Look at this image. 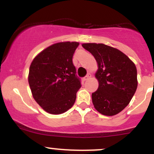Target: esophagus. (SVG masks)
Here are the masks:
<instances>
[{"label": "esophagus", "instance_id": "34e87169", "mask_svg": "<svg viewBox=\"0 0 154 154\" xmlns=\"http://www.w3.org/2000/svg\"><path fill=\"white\" fill-rule=\"evenodd\" d=\"M91 74H88V75H86L85 77H84V78H83V80L86 81V80H88V79H89L90 78H91Z\"/></svg>", "mask_w": 154, "mask_h": 154}]
</instances>
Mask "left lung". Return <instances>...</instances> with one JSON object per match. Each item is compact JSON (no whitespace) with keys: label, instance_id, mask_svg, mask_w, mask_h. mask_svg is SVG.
Returning a JSON list of instances; mask_svg holds the SVG:
<instances>
[{"label":"left lung","instance_id":"left-lung-1","mask_svg":"<svg viewBox=\"0 0 154 154\" xmlns=\"http://www.w3.org/2000/svg\"><path fill=\"white\" fill-rule=\"evenodd\" d=\"M98 63L95 73L99 85L92 93L95 109L105 116H114L128 105L137 87V69L124 53L103 43H83Z\"/></svg>","mask_w":154,"mask_h":154}]
</instances>
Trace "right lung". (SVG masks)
Segmentation results:
<instances>
[{"mask_svg": "<svg viewBox=\"0 0 154 154\" xmlns=\"http://www.w3.org/2000/svg\"><path fill=\"white\" fill-rule=\"evenodd\" d=\"M77 42H61L44 49L29 66L28 82L35 101L51 114L66 112L81 88L72 62Z\"/></svg>", "mask_w": 154, "mask_h": 154, "instance_id": "1", "label": "right lung"}]
</instances>
